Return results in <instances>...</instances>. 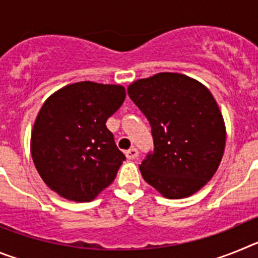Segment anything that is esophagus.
Instances as JSON below:
<instances>
[{"instance_id": "1", "label": "esophagus", "mask_w": 258, "mask_h": 258, "mask_svg": "<svg viewBox=\"0 0 258 258\" xmlns=\"http://www.w3.org/2000/svg\"><path fill=\"white\" fill-rule=\"evenodd\" d=\"M125 155H126V157L129 159V160H134V159H137L138 157V150L137 149H131V150H127L126 152H125Z\"/></svg>"}]
</instances>
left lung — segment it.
Here are the masks:
<instances>
[{
    "instance_id": "left-lung-1",
    "label": "left lung",
    "mask_w": 258,
    "mask_h": 258,
    "mask_svg": "<svg viewBox=\"0 0 258 258\" xmlns=\"http://www.w3.org/2000/svg\"><path fill=\"white\" fill-rule=\"evenodd\" d=\"M147 117L154 152L140 165L150 186L168 199L198 192L222 160L226 126L212 93L186 75L161 72L127 86Z\"/></svg>"
}]
</instances>
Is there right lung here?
<instances>
[{
  "mask_svg": "<svg viewBox=\"0 0 258 258\" xmlns=\"http://www.w3.org/2000/svg\"><path fill=\"white\" fill-rule=\"evenodd\" d=\"M121 85L70 84L44 102L33 124L31 154L47 187L72 202H92L115 179L125 155L106 121L124 103Z\"/></svg>",
  "mask_w": 258,
  "mask_h": 258,
  "instance_id": "add662e5",
  "label": "right lung"
}]
</instances>
